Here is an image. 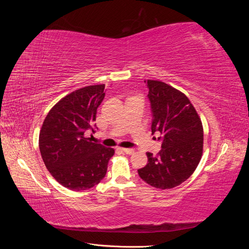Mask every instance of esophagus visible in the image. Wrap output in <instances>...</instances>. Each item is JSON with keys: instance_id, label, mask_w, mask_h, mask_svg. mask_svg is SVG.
I'll use <instances>...</instances> for the list:
<instances>
[{"instance_id": "esophagus-1", "label": "esophagus", "mask_w": 249, "mask_h": 249, "mask_svg": "<svg viewBox=\"0 0 249 249\" xmlns=\"http://www.w3.org/2000/svg\"><path fill=\"white\" fill-rule=\"evenodd\" d=\"M122 150L124 153H125V154H127V155H132V154H134V152L135 150L133 149V148H122Z\"/></svg>"}]
</instances>
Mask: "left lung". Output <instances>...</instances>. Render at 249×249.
<instances>
[{
    "label": "left lung",
    "instance_id": "1",
    "mask_svg": "<svg viewBox=\"0 0 249 249\" xmlns=\"http://www.w3.org/2000/svg\"><path fill=\"white\" fill-rule=\"evenodd\" d=\"M146 83L152 134H161L158 140L162 141V149L157 156L146 153L147 164L138 169V175L150 186L170 189L184 183L197 167L202 155V124L184 93L164 82Z\"/></svg>",
    "mask_w": 249,
    "mask_h": 249
}]
</instances>
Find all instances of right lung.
Here are the masks:
<instances>
[{
  "label": "right lung",
  "instance_id": "add662e5",
  "mask_svg": "<svg viewBox=\"0 0 249 249\" xmlns=\"http://www.w3.org/2000/svg\"><path fill=\"white\" fill-rule=\"evenodd\" d=\"M105 85L83 87L53 107L39 133V149L46 167L59 184L72 191L87 190L106 176L114 149L87 137L95 132L96 110Z\"/></svg>",
  "mask_w": 249,
  "mask_h": 249
}]
</instances>
